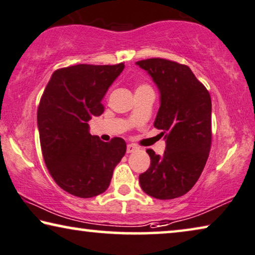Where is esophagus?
Segmentation results:
<instances>
[{"instance_id":"1","label":"esophagus","mask_w":255,"mask_h":255,"mask_svg":"<svg viewBox=\"0 0 255 255\" xmlns=\"http://www.w3.org/2000/svg\"><path fill=\"white\" fill-rule=\"evenodd\" d=\"M138 150V146L135 145V144H128L127 145V153H131V152H135Z\"/></svg>"}]
</instances>
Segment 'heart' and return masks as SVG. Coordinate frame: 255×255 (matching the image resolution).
<instances>
[{
	"label": "heart",
	"mask_w": 255,
	"mask_h": 255,
	"mask_svg": "<svg viewBox=\"0 0 255 255\" xmlns=\"http://www.w3.org/2000/svg\"><path fill=\"white\" fill-rule=\"evenodd\" d=\"M143 87H149V86H146V85H139V86L137 87V89H139V88H143Z\"/></svg>",
	"instance_id": "1"
}]
</instances>
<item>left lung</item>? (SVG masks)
<instances>
[{"instance_id":"obj_1","label":"left lung","mask_w":255,"mask_h":255,"mask_svg":"<svg viewBox=\"0 0 255 255\" xmlns=\"http://www.w3.org/2000/svg\"><path fill=\"white\" fill-rule=\"evenodd\" d=\"M136 64L147 71L160 90L154 127L165 134L166 150L146 152L151 164L138 177L140 188L157 199H174L198 181L212 144V101L208 90L190 67L165 58Z\"/></svg>"}]
</instances>
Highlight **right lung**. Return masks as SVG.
Here are the masks:
<instances>
[{"label":"right lung","mask_w":255,"mask_h":255,"mask_svg":"<svg viewBox=\"0 0 255 255\" xmlns=\"http://www.w3.org/2000/svg\"><path fill=\"white\" fill-rule=\"evenodd\" d=\"M124 67L119 63L58 68L41 96L37 127L45 166L56 183L75 197L103 193L126 153L123 138L103 142L90 135L88 125L104 112L102 100Z\"/></svg>","instance_id":"1"}]
</instances>
